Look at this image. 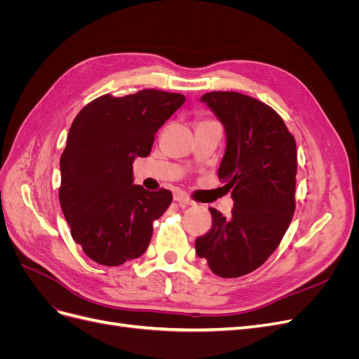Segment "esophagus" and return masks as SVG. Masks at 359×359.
<instances>
[{"label":"esophagus","instance_id":"esophagus-1","mask_svg":"<svg viewBox=\"0 0 359 359\" xmlns=\"http://www.w3.org/2000/svg\"><path fill=\"white\" fill-rule=\"evenodd\" d=\"M173 201H177L181 205H193V201L187 196L186 193H182V191L173 193Z\"/></svg>","mask_w":359,"mask_h":359}]
</instances>
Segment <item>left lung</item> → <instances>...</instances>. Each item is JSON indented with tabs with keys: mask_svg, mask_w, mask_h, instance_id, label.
Here are the masks:
<instances>
[{
	"mask_svg": "<svg viewBox=\"0 0 359 359\" xmlns=\"http://www.w3.org/2000/svg\"><path fill=\"white\" fill-rule=\"evenodd\" d=\"M224 127L219 178L232 191L229 219L214 208L211 231L196 253L214 274L252 273L278 247L295 211L297 144L281 116L253 97L214 91L201 97Z\"/></svg>",
	"mask_w": 359,
	"mask_h": 359,
	"instance_id": "8db88e82",
	"label": "left lung"
}]
</instances>
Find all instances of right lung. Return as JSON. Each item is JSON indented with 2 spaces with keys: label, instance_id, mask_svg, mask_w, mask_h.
I'll return each instance as SVG.
<instances>
[{
  "label": "right lung",
  "instance_id": "right-lung-1",
  "mask_svg": "<svg viewBox=\"0 0 359 359\" xmlns=\"http://www.w3.org/2000/svg\"><path fill=\"white\" fill-rule=\"evenodd\" d=\"M184 102V94L157 90L106 94L74 118L60 160V203L73 240L94 262L118 266L147 252L172 193L135 186L133 161L149 156L158 128Z\"/></svg>",
  "mask_w": 359,
  "mask_h": 359
}]
</instances>
